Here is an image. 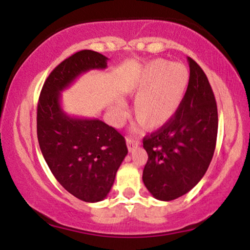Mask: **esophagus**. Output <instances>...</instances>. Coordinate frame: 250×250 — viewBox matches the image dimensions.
<instances>
[{
	"mask_svg": "<svg viewBox=\"0 0 250 250\" xmlns=\"http://www.w3.org/2000/svg\"><path fill=\"white\" fill-rule=\"evenodd\" d=\"M125 142H127V146H128L129 151H133L135 148H137V146H140V141L134 140V138H131V137L125 138Z\"/></svg>",
	"mask_w": 250,
	"mask_h": 250,
	"instance_id": "34e87169",
	"label": "esophagus"
}]
</instances>
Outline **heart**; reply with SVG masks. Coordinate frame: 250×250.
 Instances as JSON below:
<instances>
[{"instance_id":"b5f03b06","label":"heart","mask_w":250,"mask_h":250,"mask_svg":"<svg viewBox=\"0 0 250 250\" xmlns=\"http://www.w3.org/2000/svg\"><path fill=\"white\" fill-rule=\"evenodd\" d=\"M190 83V72L184 64L152 60L141 68L128 94L134 100V116L149 130L167 125L176 115ZM125 116V104L117 101L114 117L117 123Z\"/></svg>"}]
</instances>
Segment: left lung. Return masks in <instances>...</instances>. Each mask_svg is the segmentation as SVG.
I'll return each instance as SVG.
<instances>
[{
    "label": "left lung",
    "instance_id": "obj_1",
    "mask_svg": "<svg viewBox=\"0 0 250 250\" xmlns=\"http://www.w3.org/2000/svg\"><path fill=\"white\" fill-rule=\"evenodd\" d=\"M190 83L176 115L143 138L148 162L143 183L152 197L170 201L191 191L208 169L218 135V109L212 87L190 57Z\"/></svg>",
    "mask_w": 250,
    "mask_h": 250
}]
</instances>
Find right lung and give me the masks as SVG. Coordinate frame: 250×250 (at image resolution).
<instances>
[{"label": "right lung", "mask_w": 250, "mask_h": 250, "mask_svg": "<svg viewBox=\"0 0 250 250\" xmlns=\"http://www.w3.org/2000/svg\"><path fill=\"white\" fill-rule=\"evenodd\" d=\"M108 58L83 50L62 62L42 88L37 137L43 157L59 184L86 203L104 200L128 154L119 131L99 119L71 116L62 107V92L91 70H104Z\"/></svg>", "instance_id": "obj_1"}]
</instances>
